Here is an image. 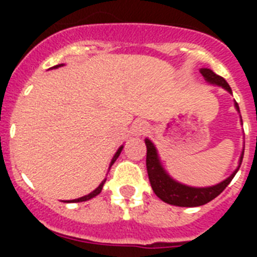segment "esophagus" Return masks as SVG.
Returning <instances> with one entry per match:
<instances>
[{
	"instance_id": "1",
	"label": "esophagus",
	"mask_w": 257,
	"mask_h": 257,
	"mask_svg": "<svg viewBox=\"0 0 257 257\" xmlns=\"http://www.w3.org/2000/svg\"><path fill=\"white\" fill-rule=\"evenodd\" d=\"M148 124L145 121H136L132 126V133L135 136H141V135L148 132Z\"/></svg>"
}]
</instances>
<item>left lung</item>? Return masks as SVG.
<instances>
[{"label": "left lung", "mask_w": 257, "mask_h": 257, "mask_svg": "<svg viewBox=\"0 0 257 257\" xmlns=\"http://www.w3.org/2000/svg\"><path fill=\"white\" fill-rule=\"evenodd\" d=\"M200 73L203 74L204 80L208 84L215 86H221L228 93L232 94L231 86L228 85V82L223 77L217 76L213 70L208 69V68H201ZM235 108L240 113L239 105H237L236 101ZM240 118H241V116H240ZM241 124H243V121H241ZM145 145H147V171H148L149 181H151L153 192L164 203L176 205V207H200V205L209 203L211 200L217 197L228 187V184L231 183L232 179L235 177V175L239 171L240 165H241L244 156L243 151L241 155H240L237 168L232 172L227 179L220 181L219 184L211 185V187H191V185L179 183L177 180L171 177V175L165 171L163 164H161L157 148L155 147L152 141L149 140V139H145Z\"/></svg>", "instance_id": "left-lung-1"}]
</instances>
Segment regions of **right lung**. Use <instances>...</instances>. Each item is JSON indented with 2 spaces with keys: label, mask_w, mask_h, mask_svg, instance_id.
<instances>
[{
  "label": "right lung",
  "mask_w": 257,
  "mask_h": 257,
  "mask_svg": "<svg viewBox=\"0 0 257 257\" xmlns=\"http://www.w3.org/2000/svg\"><path fill=\"white\" fill-rule=\"evenodd\" d=\"M62 65H64V64H60V65H56V66H53V68H50V69H56V68H60V66H62ZM122 148H124V145H121L120 148L117 149V152L114 153V156H113L112 161H110V164H109V169H110V167L114 164V161L117 160V157L120 156V153H121V151H122ZM105 181H106V179L102 180V181L100 183V185H98V187H97L94 191L90 192L89 195L82 196V197H78V199H74V200H66V201H64V203H81V201H86V200H90V199H93V197H96V196L98 195L101 191H102V187H104Z\"/></svg>",
  "instance_id": "right-lung-1"
}]
</instances>
